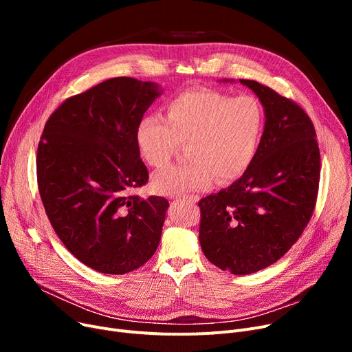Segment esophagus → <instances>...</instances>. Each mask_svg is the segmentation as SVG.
I'll use <instances>...</instances> for the list:
<instances>
[{"mask_svg":"<svg viewBox=\"0 0 352 352\" xmlns=\"http://www.w3.org/2000/svg\"><path fill=\"white\" fill-rule=\"evenodd\" d=\"M182 199H184V201H186V199H187V201H197L195 197H182Z\"/></svg>","mask_w":352,"mask_h":352,"instance_id":"esophagus-1","label":"esophagus"}]
</instances>
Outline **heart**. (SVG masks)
Wrapping results in <instances>:
<instances>
[{
	"label": "heart",
	"instance_id": "obj_1",
	"mask_svg": "<svg viewBox=\"0 0 352 352\" xmlns=\"http://www.w3.org/2000/svg\"><path fill=\"white\" fill-rule=\"evenodd\" d=\"M264 109L256 98L212 89H192L173 98L164 118L145 116L137 125L141 158L161 168L186 144L187 162L157 173L151 187L161 195L208 190L227 184L251 165L264 131Z\"/></svg>",
	"mask_w": 352,
	"mask_h": 352
}]
</instances>
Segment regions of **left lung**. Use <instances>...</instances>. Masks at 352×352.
Here are the masks:
<instances>
[{"label":"left lung","mask_w":352,"mask_h":352,"mask_svg":"<svg viewBox=\"0 0 352 352\" xmlns=\"http://www.w3.org/2000/svg\"><path fill=\"white\" fill-rule=\"evenodd\" d=\"M239 82L264 107V133L241 178L198 202L199 244L218 268L247 275L278 261L309 223L318 194L320 148L300 105L256 81Z\"/></svg>","instance_id":"obj_1"}]
</instances>
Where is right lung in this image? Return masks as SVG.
<instances>
[{
    "label": "right lung",
    "mask_w": 352,
    "mask_h": 352,
    "mask_svg": "<svg viewBox=\"0 0 352 352\" xmlns=\"http://www.w3.org/2000/svg\"><path fill=\"white\" fill-rule=\"evenodd\" d=\"M162 94L157 82L107 80L65 100L48 118L36 178L50 223L87 267L121 275L157 251L168 201L126 197L148 181L137 125Z\"/></svg>",
    "instance_id": "right-lung-1"
}]
</instances>
